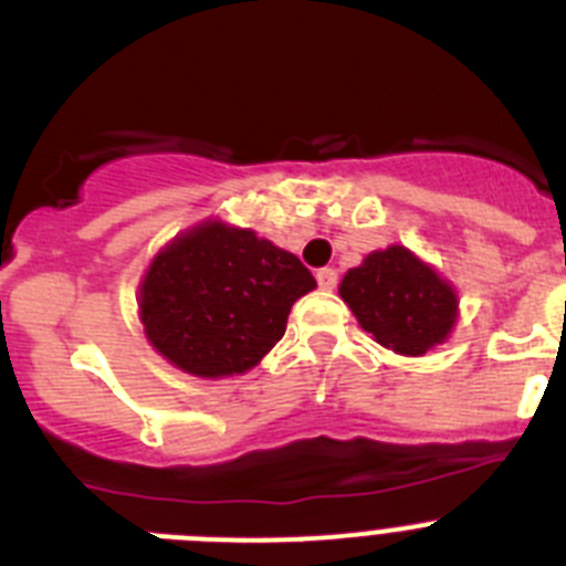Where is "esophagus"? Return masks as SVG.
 <instances>
[{"label": "esophagus", "mask_w": 566, "mask_h": 566, "mask_svg": "<svg viewBox=\"0 0 566 566\" xmlns=\"http://www.w3.org/2000/svg\"><path fill=\"white\" fill-rule=\"evenodd\" d=\"M317 283L323 292H332V289H337V272H334V269H319Z\"/></svg>", "instance_id": "34e87169"}]
</instances>
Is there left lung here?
Listing matches in <instances>:
<instances>
[{"label":"left lung","mask_w":566,"mask_h":566,"mask_svg":"<svg viewBox=\"0 0 566 566\" xmlns=\"http://www.w3.org/2000/svg\"><path fill=\"white\" fill-rule=\"evenodd\" d=\"M339 297L365 332L402 357L439 348L459 319L457 289L399 243L365 254L359 266L348 269Z\"/></svg>","instance_id":"1"}]
</instances>
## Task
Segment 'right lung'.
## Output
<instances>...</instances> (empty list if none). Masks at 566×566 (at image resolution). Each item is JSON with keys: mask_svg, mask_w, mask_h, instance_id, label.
Returning <instances> with one entry per match:
<instances>
[{"mask_svg": "<svg viewBox=\"0 0 566 566\" xmlns=\"http://www.w3.org/2000/svg\"><path fill=\"white\" fill-rule=\"evenodd\" d=\"M312 289L317 280L292 252L209 218L155 254L138 286V317L175 368L221 379L266 357Z\"/></svg>", "mask_w": 566, "mask_h": 566, "instance_id": "obj_1", "label": "right lung"}]
</instances>
